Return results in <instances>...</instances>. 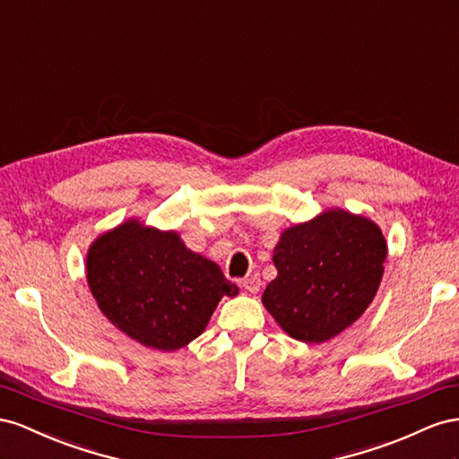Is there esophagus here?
Segmentation results:
<instances>
[{"label":"esophagus","mask_w":459,"mask_h":459,"mask_svg":"<svg viewBox=\"0 0 459 459\" xmlns=\"http://www.w3.org/2000/svg\"><path fill=\"white\" fill-rule=\"evenodd\" d=\"M259 286H261V279L257 277V274H250V277H246L242 281V288L246 292L250 294H257L259 292Z\"/></svg>","instance_id":"esophagus-1"}]
</instances>
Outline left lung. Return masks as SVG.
I'll return each mask as SVG.
<instances>
[{"label": "left lung", "mask_w": 459, "mask_h": 459, "mask_svg": "<svg viewBox=\"0 0 459 459\" xmlns=\"http://www.w3.org/2000/svg\"><path fill=\"white\" fill-rule=\"evenodd\" d=\"M386 254L375 221L326 209L281 234L273 250L277 279L267 284L261 302L288 336L326 342L371 306Z\"/></svg>", "instance_id": "8db88e82"}]
</instances>
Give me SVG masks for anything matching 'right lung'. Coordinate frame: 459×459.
I'll return each instance as SVG.
<instances>
[{
	"label": "right lung",
	"mask_w": 459,
	"mask_h": 459,
	"mask_svg": "<svg viewBox=\"0 0 459 459\" xmlns=\"http://www.w3.org/2000/svg\"><path fill=\"white\" fill-rule=\"evenodd\" d=\"M86 281L100 311L142 346L175 351L198 338L238 286L175 230L128 219L91 242Z\"/></svg>",
	"instance_id": "add662e5"
}]
</instances>
